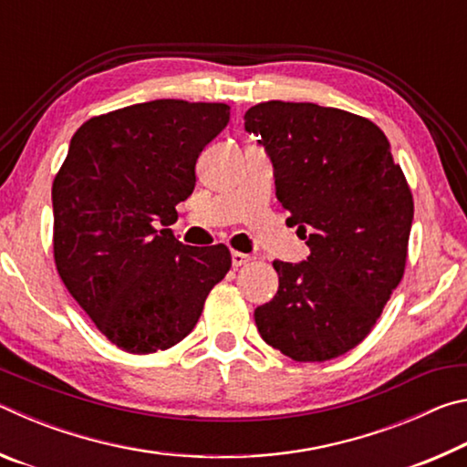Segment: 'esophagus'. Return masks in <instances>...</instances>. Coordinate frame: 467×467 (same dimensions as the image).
Here are the masks:
<instances>
[{
  "instance_id": "esophagus-1",
  "label": "esophagus",
  "mask_w": 467,
  "mask_h": 467,
  "mask_svg": "<svg viewBox=\"0 0 467 467\" xmlns=\"http://www.w3.org/2000/svg\"><path fill=\"white\" fill-rule=\"evenodd\" d=\"M253 262L251 255H244L241 251H233V265L234 267H241V265H247Z\"/></svg>"
}]
</instances>
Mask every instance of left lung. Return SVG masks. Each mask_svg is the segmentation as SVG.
I'll list each match as a JSON object with an SVG mask.
<instances>
[{
	"mask_svg": "<svg viewBox=\"0 0 467 467\" xmlns=\"http://www.w3.org/2000/svg\"><path fill=\"white\" fill-rule=\"evenodd\" d=\"M274 162L275 195L309 247L275 259L280 286L255 309L264 342L296 362L357 348L404 278L414 200L385 133L367 117L267 100L244 113Z\"/></svg>",
	"mask_w": 467,
	"mask_h": 467,
	"instance_id": "obj_1",
	"label": "left lung"
}]
</instances>
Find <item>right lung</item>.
<instances>
[{"instance_id":"right-lung-1","label":"right lung","mask_w":467,"mask_h":467,"mask_svg":"<svg viewBox=\"0 0 467 467\" xmlns=\"http://www.w3.org/2000/svg\"><path fill=\"white\" fill-rule=\"evenodd\" d=\"M224 102L162 99L92 117L53 179V257L110 344L169 350L192 334L231 270L226 244L189 247L171 228L202 150L226 128Z\"/></svg>"}]
</instances>
